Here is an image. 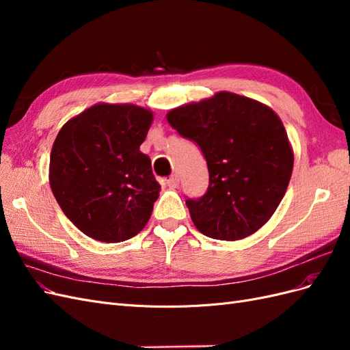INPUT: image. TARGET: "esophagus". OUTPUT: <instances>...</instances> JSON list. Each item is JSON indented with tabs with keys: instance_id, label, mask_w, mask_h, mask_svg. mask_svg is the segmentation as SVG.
Wrapping results in <instances>:
<instances>
[{
	"instance_id": "esophagus-1",
	"label": "esophagus",
	"mask_w": 350,
	"mask_h": 350,
	"mask_svg": "<svg viewBox=\"0 0 350 350\" xmlns=\"http://www.w3.org/2000/svg\"><path fill=\"white\" fill-rule=\"evenodd\" d=\"M166 184H167L169 188H176L179 185V176L176 174L171 175L166 179Z\"/></svg>"
}]
</instances>
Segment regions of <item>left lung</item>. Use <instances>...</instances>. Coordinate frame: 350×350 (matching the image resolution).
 Masks as SVG:
<instances>
[{
  "label": "left lung",
  "mask_w": 350,
  "mask_h": 350,
  "mask_svg": "<svg viewBox=\"0 0 350 350\" xmlns=\"http://www.w3.org/2000/svg\"><path fill=\"white\" fill-rule=\"evenodd\" d=\"M167 122L206 157L208 188L185 204L201 234L238 241L273 216L288 189L293 152L279 116L230 92L172 109Z\"/></svg>",
  "instance_id": "obj_1"
}]
</instances>
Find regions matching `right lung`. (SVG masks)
<instances>
[{
  "mask_svg": "<svg viewBox=\"0 0 350 350\" xmlns=\"http://www.w3.org/2000/svg\"><path fill=\"white\" fill-rule=\"evenodd\" d=\"M153 113L98 103L74 116L52 146L49 184L64 215L100 242L135 237L150 219L161 185L140 152Z\"/></svg>",
  "mask_w": 350,
  "mask_h": 350,
  "instance_id": "1",
  "label": "right lung"
}]
</instances>
